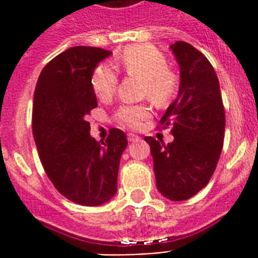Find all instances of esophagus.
<instances>
[{
	"instance_id": "esophagus-1",
	"label": "esophagus",
	"mask_w": 258,
	"mask_h": 258,
	"mask_svg": "<svg viewBox=\"0 0 258 258\" xmlns=\"http://www.w3.org/2000/svg\"><path fill=\"white\" fill-rule=\"evenodd\" d=\"M127 139H128V142H137L141 138L135 135V134H127Z\"/></svg>"
}]
</instances>
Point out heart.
I'll list each match as a JSON object with an SVG mask.
<instances>
[{
    "label": "heart",
    "instance_id": "obj_1",
    "mask_svg": "<svg viewBox=\"0 0 258 258\" xmlns=\"http://www.w3.org/2000/svg\"><path fill=\"white\" fill-rule=\"evenodd\" d=\"M117 66L127 76L141 78V94L157 105L168 104L180 85V77L174 69L168 66L164 52L150 44H135L124 48ZM117 82V74L108 64H98L90 78L92 89L101 101H107L115 94ZM150 115V108L146 104H124L116 109L113 119L124 127L139 128Z\"/></svg>",
    "mask_w": 258,
    "mask_h": 258
}]
</instances>
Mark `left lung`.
<instances>
[{"label":"left lung","mask_w":258,"mask_h":258,"mask_svg":"<svg viewBox=\"0 0 258 258\" xmlns=\"http://www.w3.org/2000/svg\"><path fill=\"white\" fill-rule=\"evenodd\" d=\"M180 64L178 96L161 119L174 137L172 143L145 137L154 161L157 188L165 198L181 202L211 180L225 141V107L216 73L206 56L185 42L170 46Z\"/></svg>","instance_id":"8db88e82"}]
</instances>
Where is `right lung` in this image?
Returning <instances> with one entry per match:
<instances>
[{"mask_svg":"<svg viewBox=\"0 0 258 258\" xmlns=\"http://www.w3.org/2000/svg\"><path fill=\"white\" fill-rule=\"evenodd\" d=\"M111 51L72 47L44 66L33 93L32 131L44 172L73 203L100 206L117 190L127 137L111 128L105 142L90 137L86 116L97 107L90 78Z\"/></svg>","mask_w":258,"mask_h":258,"instance_id":"obj_1","label":"right lung"}]
</instances>
